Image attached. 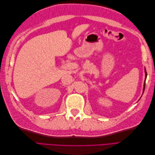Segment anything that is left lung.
<instances>
[{"instance_id":"1","label":"left lung","mask_w":155,"mask_h":155,"mask_svg":"<svg viewBox=\"0 0 155 155\" xmlns=\"http://www.w3.org/2000/svg\"><path fill=\"white\" fill-rule=\"evenodd\" d=\"M145 79H146V77H147V72H146V70H145ZM145 83H144V87H143V93L144 90H145Z\"/></svg>"}]
</instances>
